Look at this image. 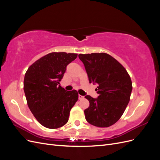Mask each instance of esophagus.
I'll list each match as a JSON object with an SVG mask.
<instances>
[{
  "label": "esophagus",
  "mask_w": 160,
  "mask_h": 160,
  "mask_svg": "<svg viewBox=\"0 0 160 160\" xmlns=\"http://www.w3.org/2000/svg\"><path fill=\"white\" fill-rule=\"evenodd\" d=\"M84 99V96L79 95V99L81 100V99Z\"/></svg>",
  "instance_id": "34e87169"
}]
</instances>
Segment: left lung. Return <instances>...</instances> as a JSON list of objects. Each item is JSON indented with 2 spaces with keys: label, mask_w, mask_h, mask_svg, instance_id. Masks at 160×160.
Segmentation results:
<instances>
[{
  "label": "left lung",
  "mask_w": 160,
  "mask_h": 160,
  "mask_svg": "<svg viewBox=\"0 0 160 160\" xmlns=\"http://www.w3.org/2000/svg\"><path fill=\"white\" fill-rule=\"evenodd\" d=\"M83 62L89 83L99 85L95 89L99 94L94 99L85 98L89 106L84 111L85 119L90 124L99 128H108L122 117L130 100L132 82L124 67L105 52L79 54Z\"/></svg>",
  "instance_id": "left-lung-1"
}]
</instances>
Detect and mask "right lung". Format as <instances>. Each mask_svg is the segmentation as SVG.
<instances>
[{"label": "right lung", "mask_w": 160, "mask_h": 160, "mask_svg": "<svg viewBox=\"0 0 160 160\" xmlns=\"http://www.w3.org/2000/svg\"><path fill=\"white\" fill-rule=\"evenodd\" d=\"M77 57L76 53L52 52L33 62L26 72L24 91L27 105L34 117L47 128L65 125L78 100L76 90L66 91L59 85L66 67Z\"/></svg>", "instance_id": "1"}]
</instances>
